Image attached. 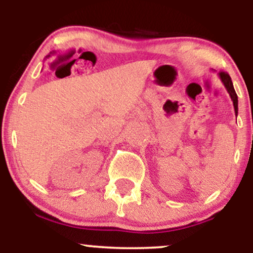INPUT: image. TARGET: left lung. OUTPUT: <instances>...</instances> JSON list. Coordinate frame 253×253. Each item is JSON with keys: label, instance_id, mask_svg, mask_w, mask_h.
I'll use <instances>...</instances> for the list:
<instances>
[{"label": "left lung", "instance_id": "left-lung-1", "mask_svg": "<svg viewBox=\"0 0 253 253\" xmlns=\"http://www.w3.org/2000/svg\"><path fill=\"white\" fill-rule=\"evenodd\" d=\"M219 77L221 79V82H222L223 86L226 87L227 92L229 93L231 101H233V105H234L235 115L237 116V114H238V100H237V94H236V92H235V88H234L233 82H231L230 76L226 74V72H219Z\"/></svg>", "mask_w": 253, "mask_h": 253}]
</instances>
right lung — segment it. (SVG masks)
Listing matches in <instances>:
<instances>
[{"label":"right lung","mask_w":253,"mask_h":253,"mask_svg":"<svg viewBox=\"0 0 253 253\" xmlns=\"http://www.w3.org/2000/svg\"><path fill=\"white\" fill-rule=\"evenodd\" d=\"M51 54H53V53H50V54H49V55H47V56H46V57H49V56H50V55H51Z\"/></svg>","instance_id":"right-lung-1"}]
</instances>
